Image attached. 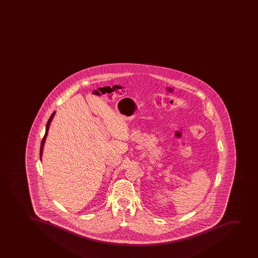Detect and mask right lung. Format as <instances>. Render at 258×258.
<instances>
[{
	"mask_svg": "<svg viewBox=\"0 0 258 258\" xmlns=\"http://www.w3.org/2000/svg\"><path fill=\"white\" fill-rule=\"evenodd\" d=\"M54 114H55V111H53L51 116H50V117H49V120H48V121H47L45 134H44V137H43V139H42L41 145H40V159H41L42 154H43V148H44V142H45V139H46L47 135H48V131H49V125H50V123H51L52 119H53V116H54Z\"/></svg>",
	"mask_w": 258,
	"mask_h": 258,
	"instance_id": "add662e5",
	"label": "right lung"
}]
</instances>
